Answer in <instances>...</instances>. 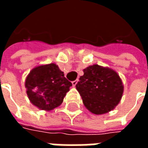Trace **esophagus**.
<instances>
[{
	"label": "esophagus",
	"mask_w": 148,
	"mask_h": 148,
	"mask_svg": "<svg viewBox=\"0 0 148 148\" xmlns=\"http://www.w3.org/2000/svg\"><path fill=\"white\" fill-rule=\"evenodd\" d=\"M77 82H78V80H75V81H73V82H72V86H76V85H77Z\"/></svg>",
	"instance_id": "34e87169"
}]
</instances>
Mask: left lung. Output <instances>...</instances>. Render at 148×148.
Segmentation results:
<instances>
[{
	"mask_svg": "<svg viewBox=\"0 0 148 148\" xmlns=\"http://www.w3.org/2000/svg\"><path fill=\"white\" fill-rule=\"evenodd\" d=\"M83 72L76 89L86 108L95 115L114 109L124 93V85L116 71L94 64L87 66Z\"/></svg>",
	"mask_w": 148,
	"mask_h": 148,
	"instance_id": "obj_1",
	"label": "left lung"
}]
</instances>
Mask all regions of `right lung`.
<instances>
[{
    "label": "right lung",
    "mask_w": 148,
    "mask_h": 148,
    "mask_svg": "<svg viewBox=\"0 0 148 148\" xmlns=\"http://www.w3.org/2000/svg\"><path fill=\"white\" fill-rule=\"evenodd\" d=\"M24 85L31 103L45 111H51L60 106L72 86L55 63L34 67L27 74Z\"/></svg>",
    "instance_id": "obj_1"
}]
</instances>
